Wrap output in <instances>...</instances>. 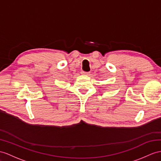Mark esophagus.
Returning a JSON list of instances; mask_svg holds the SVG:
<instances>
[{
	"label": "esophagus",
	"instance_id": "34e87169",
	"mask_svg": "<svg viewBox=\"0 0 161 161\" xmlns=\"http://www.w3.org/2000/svg\"><path fill=\"white\" fill-rule=\"evenodd\" d=\"M82 74H83V75H85V76H88L89 74V72H84V71H82Z\"/></svg>",
	"mask_w": 161,
	"mask_h": 161
}]
</instances>
